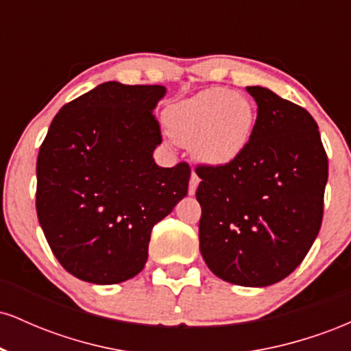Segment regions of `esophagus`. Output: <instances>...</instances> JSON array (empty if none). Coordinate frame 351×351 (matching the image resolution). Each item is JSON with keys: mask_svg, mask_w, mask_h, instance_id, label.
<instances>
[{"mask_svg": "<svg viewBox=\"0 0 351 351\" xmlns=\"http://www.w3.org/2000/svg\"><path fill=\"white\" fill-rule=\"evenodd\" d=\"M198 184H199V178H198V175H196L195 171L191 173V178H189V186H188V193L189 195H195L196 193V188H198Z\"/></svg>", "mask_w": 351, "mask_h": 351, "instance_id": "esophagus-1", "label": "esophagus"}]
</instances>
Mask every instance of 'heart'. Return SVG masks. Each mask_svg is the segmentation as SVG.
<instances>
[{"label":"heart","mask_w":351,"mask_h":351,"mask_svg":"<svg viewBox=\"0 0 351 351\" xmlns=\"http://www.w3.org/2000/svg\"><path fill=\"white\" fill-rule=\"evenodd\" d=\"M168 135L206 167H228L251 142L256 108L241 92L224 87L201 90L163 112Z\"/></svg>","instance_id":"1"}]
</instances>
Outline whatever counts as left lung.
Listing matches in <instances>:
<instances>
[{"label":"left lung","instance_id":"obj_1","mask_svg":"<svg viewBox=\"0 0 351 351\" xmlns=\"http://www.w3.org/2000/svg\"><path fill=\"white\" fill-rule=\"evenodd\" d=\"M251 142L228 167H198L199 251L215 276L267 287L295 271L324 216L328 160L305 108L261 86Z\"/></svg>","mask_w":351,"mask_h":351}]
</instances>
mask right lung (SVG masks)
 <instances>
[{
	"label": "right lung",
	"instance_id": "obj_1",
	"mask_svg": "<svg viewBox=\"0 0 351 351\" xmlns=\"http://www.w3.org/2000/svg\"><path fill=\"white\" fill-rule=\"evenodd\" d=\"M163 86L104 82L66 104L36 163V209L60 265L110 285L142 272L156 223L186 196V163L162 168L153 110Z\"/></svg>",
	"mask_w": 351,
	"mask_h": 351
}]
</instances>
